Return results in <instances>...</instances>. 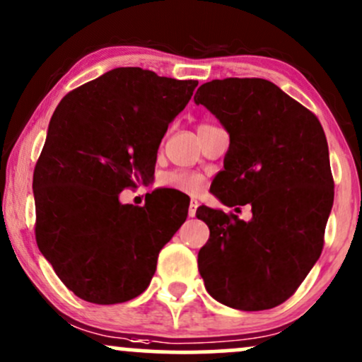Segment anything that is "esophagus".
I'll use <instances>...</instances> for the list:
<instances>
[{
	"label": "esophagus",
	"instance_id": "esophagus-1",
	"mask_svg": "<svg viewBox=\"0 0 362 362\" xmlns=\"http://www.w3.org/2000/svg\"><path fill=\"white\" fill-rule=\"evenodd\" d=\"M197 207H199V202L197 201H190V204H189V216H190V218H194L195 211H197Z\"/></svg>",
	"mask_w": 362,
	"mask_h": 362
}]
</instances>
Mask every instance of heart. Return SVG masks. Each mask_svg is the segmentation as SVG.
I'll list each match as a JSON object with an SVG mask.
<instances>
[{
	"mask_svg": "<svg viewBox=\"0 0 362 362\" xmlns=\"http://www.w3.org/2000/svg\"><path fill=\"white\" fill-rule=\"evenodd\" d=\"M161 185L180 190L185 194H199L206 185V178L201 173L168 172L161 177Z\"/></svg>",
	"mask_w": 362,
	"mask_h": 362,
	"instance_id": "1",
	"label": "heart"
}]
</instances>
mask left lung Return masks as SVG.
Masks as SVG:
<instances>
[{
  "mask_svg": "<svg viewBox=\"0 0 362 362\" xmlns=\"http://www.w3.org/2000/svg\"><path fill=\"white\" fill-rule=\"evenodd\" d=\"M194 100L230 132L211 192L238 213L252 207L250 221L199 207L209 226L199 272L216 301L271 310L296 293L323 250L334 204L325 132L313 112L262 78L213 80Z\"/></svg>",
  "mask_w": 362,
  "mask_h": 362,
  "instance_id": "left-lung-1",
  "label": "left lung"
}]
</instances>
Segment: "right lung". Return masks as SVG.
Wrapping results in <instances>:
<instances>
[{
	"label": "right lung",
	"instance_id": "obj_1",
	"mask_svg": "<svg viewBox=\"0 0 362 362\" xmlns=\"http://www.w3.org/2000/svg\"><path fill=\"white\" fill-rule=\"evenodd\" d=\"M197 81L115 68L69 91L54 110L34 170L35 240L69 291L95 305L139 296L158 253L189 213L184 195L155 190L144 206L119 194L146 184L168 124Z\"/></svg>",
	"mask_w": 362,
	"mask_h": 362
}]
</instances>
